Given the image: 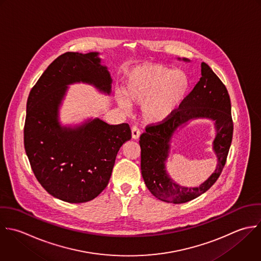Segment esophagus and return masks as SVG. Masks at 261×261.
Listing matches in <instances>:
<instances>
[{"mask_svg": "<svg viewBox=\"0 0 261 261\" xmlns=\"http://www.w3.org/2000/svg\"><path fill=\"white\" fill-rule=\"evenodd\" d=\"M140 136V130L137 126L132 127V138L133 139H138Z\"/></svg>", "mask_w": 261, "mask_h": 261, "instance_id": "1", "label": "esophagus"}]
</instances>
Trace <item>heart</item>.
<instances>
[{
  "instance_id": "1",
  "label": "heart",
  "mask_w": 261,
  "mask_h": 261,
  "mask_svg": "<svg viewBox=\"0 0 261 261\" xmlns=\"http://www.w3.org/2000/svg\"><path fill=\"white\" fill-rule=\"evenodd\" d=\"M190 78L183 70L162 64H148L132 70L119 105L127 110L130 103L142 105L145 122L159 124L167 121L179 109L190 89Z\"/></svg>"
}]
</instances>
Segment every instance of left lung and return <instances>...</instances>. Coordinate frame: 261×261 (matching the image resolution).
<instances>
[{
	"instance_id": "left-lung-1",
	"label": "left lung",
	"mask_w": 261,
	"mask_h": 261,
	"mask_svg": "<svg viewBox=\"0 0 261 261\" xmlns=\"http://www.w3.org/2000/svg\"><path fill=\"white\" fill-rule=\"evenodd\" d=\"M184 61H189L183 59ZM206 117L215 121L217 135L214 150L218 165L212 176L199 188L187 189L176 185L165 172L169 142L176 128L191 118ZM234 124L231 100L221 79L201 63V77L179 109L167 121L150 124L140 135L141 174L148 190L159 199L170 203H184L206 192L219 179L226 165L233 138Z\"/></svg>"
}]
</instances>
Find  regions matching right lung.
Segmentation results:
<instances>
[{"instance_id":"obj_1","label":"right lung","mask_w":261,"mask_h":261,"mask_svg":"<svg viewBox=\"0 0 261 261\" xmlns=\"http://www.w3.org/2000/svg\"><path fill=\"white\" fill-rule=\"evenodd\" d=\"M80 81L111 92L112 78L98 53L59 56L30 90L24 124V147L35 178L50 195L70 203L99 195L120 147L131 139L127 123L94 119L76 128L60 125L58 110L67 85Z\"/></svg>"}]
</instances>
